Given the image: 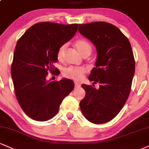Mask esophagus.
I'll use <instances>...</instances> for the list:
<instances>
[{
	"label": "esophagus",
	"instance_id": "obj_1",
	"mask_svg": "<svg viewBox=\"0 0 149 149\" xmlns=\"http://www.w3.org/2000/svg\"><path fill=\"white\" fill-rule=\"evenodd\" d=\"M80 84L78 83V82H75V87L77 88V87H80Z\"/></svg>",
	"mask_w": 149,
	"mask_h": 149
}]
</instances>
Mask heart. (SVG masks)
<instances>
[{
    "instance_id": "b5f03b06",
    "label": "heart",
    "mask_w": 149,
    "mask_h": 149,
    "mask_svg": "<svg viewBox=\"0 0 149 149\" xmlns=\"http://www.w3.org/2000/svg\"><path fill=\"white\" fill-rule=\"evenodd\" d=\"M75 46L78 51L80 52L82 55L89 53L90 54L92 52V48L91 44L87 42V40L84 39H77L75 42ZM67 45L66 44H62L59 47L57 52V58L59 61H62L64 57V51H65ZM86 72V69L84 67H69L64 69L62 71V76L64 78L76 80V81H79L82 78L83 75Z\"/></svg>"
}]
</instances>
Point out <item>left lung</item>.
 I'll return each instance as SVG.
<instances>
[{
  "label": "left lung",
  "instance_id": "8db88e82",
  "mask_svg": "<svg viewBox=\"0 0 149 149\" xmlns=\"http://www.w3.org/2000/svg\"><path fill=\"white\" fill-rule=\"evenodd\" d=\"M79 33L96 46L97 60L89 80L99 84L82 85L86 94L80 101L82 113L90 122H108L119 113L130 94L135 63L128 39L117 27L98 21L80 24Z\"/></svg>",
  "mask_w": 149,
  "mask_h": 149
}]
</instances>
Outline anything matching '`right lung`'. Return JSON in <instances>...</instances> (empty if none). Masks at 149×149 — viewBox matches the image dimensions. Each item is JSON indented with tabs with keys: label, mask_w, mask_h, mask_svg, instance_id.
<instances>
[{
	"label": "right lung",
	"mask_w": 149,
	"mask_h": 149,
	"mask_svg": "<svg viewBox=\"0 0 149 149\" xmlns=\"http://www.w3.org/2000/svg\"><path fill=\"white\" fill-rule=\"evenodd\" d=\"M78 24L40 22L31 26L18 40L11 75L14 92L23 112L36 121L56 115L62 101L74 88L71 80H48V72L57 76L59 47L76 34Z\"/></svg>",
	"instance_id": "obj_1"
}]
</instances>
